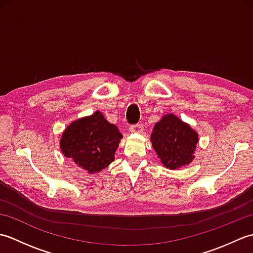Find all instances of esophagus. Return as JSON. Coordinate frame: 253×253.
I'll list each match as a JSON object with an SVG mask.
<instances>
[{"instance_id": "34e87169", "label": "esophagus", "mask_w": 253, "mask_h": 253, "mask_svg": "<svg viewBox=\"0 0 253 253\" xmlns=\"http://www.w3.org/2000/svg\"><path fill=\"white\" fill-rule=\"evenodd\" d=\"M130 132H135V133H141L143 130V126L141 124H136V125H132L129 128Z\"/></svg>"}]
</instances>
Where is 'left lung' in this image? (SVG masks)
<instances>
[{
	"label": "left lung",
	"mask_w": 253,
	"mask_h": 253,
	"mask_svg": "<svg viewBox=\"0 0 253 253\" xmlns=\"http://www.w3.org/2000/svg\"><path fill=\"white\" fill-rule=\"evenodd\" d=\"M152 147L161 162L169 169H177L195 159L198 133L174 114H166L154 125Z\"/></svg>",
	"instance_id": "obj_1"
}]
</instances>
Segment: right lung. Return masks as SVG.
<instances>
[{"label":"right lung","instance_id":"obj_1","mask_svg":"<svg viewBox=\"0 0 253 253\" xmlns=\"http://www.w3.org/2000/svg\"><path fill=\"white\" fill-rule=\"evenodd\" d=\"M122 133L107 122L100 111L79 118L64 130L60 146L62 153L79 168L94 174L104 169L115 159Z\"/></svg>","mask_w":253,"mask_h":253}]
</instances>
